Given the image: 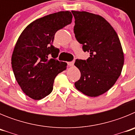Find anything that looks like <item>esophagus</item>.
Here are the masks:
<instances>
[{"mask_svg":"<svg viewBox=\"0 0 135 135\" xmlns=\"http://www.w3.org/2000/svg\"><path fill=\"white\" fill-rule=\"evenodd\" d=\"M74 64V61H73L68 62V65L69 66H73Z\"/></svg>","mask_w":135,"mask_h":135,"instance_id":"34e87169","label":"esophagus"}]
</instances>
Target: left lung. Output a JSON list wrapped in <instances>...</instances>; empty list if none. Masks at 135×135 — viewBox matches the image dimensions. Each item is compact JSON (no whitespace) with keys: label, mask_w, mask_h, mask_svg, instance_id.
<instances>
[{"label":"left lung","mask_w":135,"mask_h":135,"mask_svg":"<svg viewBox=\"0 0 135 135\" xmlns=\"http://www.w3.org/2000/svg\"><path fill=\"white\" fill-rule=\"evenodd\" d=\"M71 13L75 37L84 52L90 53L86 60H76L81 76L74 85L87 96H99L109 90L121 74L124 53L120 39L103 17L86 11Z\"/></svg>","instance_id":"obj_1"}]
</instances>
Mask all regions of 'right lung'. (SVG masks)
I'll return each instance as SVG.
<instances>
[{"label": "right lung", "mask_w": 135, "mask_h": 135, "mask_svg": "<svg viewBox=\"0 0 135 135\" xmlns=\"http://www.w3.org/2000/svg\"><path fill=\"white\" fill-rule=\"evenodd\" d=\"M71 20L70 11L50 14L32 22L19 37L12 55V68L21 89L30 98L39 100L49 95L57 75L66 69L67 63L56 59L59 49L53 42L56 32Z\"/></svg>", "instance_id": "1"}]
</instances>
